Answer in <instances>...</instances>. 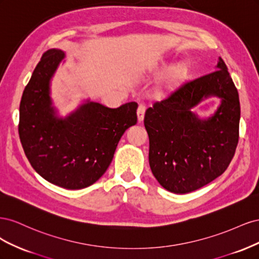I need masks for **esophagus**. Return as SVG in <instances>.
Wrapping results in <instances>:
<instances>
[{
	"label": "esophagus",
	"mask_w": 259,
	"mask_h": 259,
	"mask_svg": "<svg viewBox=\"0 0 259 259\" xmlns=\"http://www.w3.org/2000/svg\"><path fill=\"white\" fill-rule=\"evenodd\" d=\"M145 112H146V106L144 104H139L138 109H137V116H138L139 122H142L144 120Z\"/></svg>",
	"instance_id": "1"
}]
</instances>
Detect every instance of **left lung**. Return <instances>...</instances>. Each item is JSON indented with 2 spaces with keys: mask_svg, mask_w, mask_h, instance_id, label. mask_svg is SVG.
I'll use <instances>...</instances> for the list:
<instances>
[{
  "mask_svg": "<svg viewBox=\"0 0 259 259\" xmlns=\"http://www.w3.org/2000/svg\"><path fill=\"white\" fill-rule=\"evenodd\" d=\"M217 96L222 105L207 120L190 110L203 98ZM240 101L228 69L219 58L217 70L184 83L145 114L149 164L166 190L188 193L221 176L239 143Z\"/></svg>",
  "mask_w": 259,
  "mask_h": 259,
  "instance_id": "obj_1",
  "label": "left lung"
}]
</instances>
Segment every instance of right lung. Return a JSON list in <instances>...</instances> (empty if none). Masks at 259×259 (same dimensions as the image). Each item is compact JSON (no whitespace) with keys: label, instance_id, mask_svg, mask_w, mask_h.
Returning a JSON list of instances; mask_svg holds the SVG:
<instances>
[{"label":"right lung","instance_id":"add662e5","mask_svg":"<svg viewBox=\"0 0 259 259\" xmlns=\"http://www.w3.org/2000/svg\"><path fill=\"white\" fill-rule=\"evenodd\" d=\"M65 53L43 54L23 91L19 107V138L31 166L48 182L82 189L105 174L119 140L137 122V103L116 109L98 103L81 106L66 119L55 115L50 80Z\"/></svg>","mask_w":259,"mask_h":259}]
</instances>
